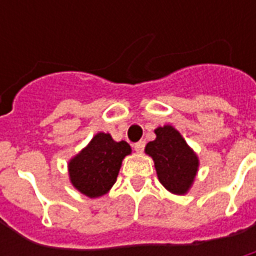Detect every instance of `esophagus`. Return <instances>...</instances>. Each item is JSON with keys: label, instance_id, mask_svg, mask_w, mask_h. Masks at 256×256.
I'll use <instances>...</instances> for the list:
<instances>
[{"label": "esophagus", "instance_id": "1", "mask_svg": "<svg viewBox=\"0 0 256 256\" xmlns=\"http://www.w3.org/2000/svg\"><path fill=\"white\" fill-rule=\"evenodd\" d=\"M144 140H140V142L134 144V150H136V152H144Z\"/></svg>", "mask_w": 256, "mask_h": 256}]
</instances>
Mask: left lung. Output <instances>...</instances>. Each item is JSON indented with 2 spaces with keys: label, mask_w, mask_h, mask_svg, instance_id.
<instances>
[{
  "label": "left lung",
  "mask_w": 256,
  "mask_h": 256,
  "mask_svg": "<svg viewBox=\"0 0 256 256\" xmlns=\"http://www.w3.org/2000/svg\"><path fill=\"white\" fill-rule=\"evenodd\" d=\"M156 134L144 150L154 160L158 178L168 191L184 194L195 178L198 158L172 126L158 128Z\"/></svg>",
  "instance_id": "obj_1"
}]
</instances>
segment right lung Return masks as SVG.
<instances>
[{"label": "right lung", "instance_id": "1", "mask_svg": "<svg viewBox=\"0 0 256 256\" xmlns=\"http://www.w3.org/2000/svg\"><path fill=\"white\" fill-rule=\"evenodd\" d=\"M130 152L128 142H116L110 134L98 132L88 148L70 160V180L90 198L106 194L116 183L122 160Z\"/></svg>", "mask_w": 256, "mask_h": 256}]
</instances>
